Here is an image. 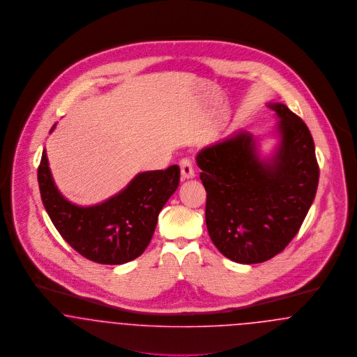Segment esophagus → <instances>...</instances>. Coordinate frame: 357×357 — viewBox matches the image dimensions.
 I'll return each mask as SVG.
<instances>
[{
    "mask_svg": "<svg viewBox=\"0 0 357 357\" xmlns=\"http://www.w3.org/2000/svg\"><path fill=\"white\" fill-rule=\"evenodd\" d=\"M180 168H181V178L183 180H190L195 178V170H193V165L192 161L188 158H183L180 161Z\"/></svg>",
    "mask_w": 357,
    "mask_h": 357,
    "instance_id": "obj_1",
    "label": "esophagus"
}]
</instances>
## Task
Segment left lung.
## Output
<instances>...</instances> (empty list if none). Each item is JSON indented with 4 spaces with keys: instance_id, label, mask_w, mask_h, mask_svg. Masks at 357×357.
<instances>
[{
    "instance_id": "1",
    "label": "left lung",
    "mask_w": 357,
    "mask_h": 357,
    "mask_svg": "<svg viewBox=\"0 0 357 357\" xmlns=\"http://www.w3.org/2000/svg\"><path fill=\"white\" fill-rule=\"evenodd\" d=\"M267 106L280 118V145L273 157L261 160L257 139L247 132L209 145L196 157L206 190L209 238L228 259L244 264L266 262L284 250L319 185L307 126L287 106Z\"/></svg>"
}]
</instances>
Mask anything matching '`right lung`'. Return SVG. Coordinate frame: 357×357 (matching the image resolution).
<instances>
[{
    "instance_id": "1",
    "label": "right lung",
    "mask_w": 357,
    "mask_h": 357,
    "mask_svg": "<svg viewBox=\"0 0 357 357\" xmlns=\"http://www.w3.org/2000/svg\"><path fill=\"white\" fill-rule=\"evenodd\" d=\"M38 180L43 204L63 239L93 262L122 264L138 258L148 247L160 211L178 187L180 168L138 173L118 195L91 206H75L63 197L45 149Z\"/></svg>"
}]
</instances>
